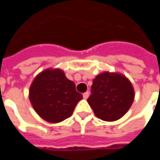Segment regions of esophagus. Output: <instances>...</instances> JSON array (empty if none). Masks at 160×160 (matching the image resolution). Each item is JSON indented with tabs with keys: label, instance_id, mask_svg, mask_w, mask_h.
<instances>
[{
	"label": "esophagus",
	"instance_id": "34e87169",
	"mask_svg": "<svg viewBox=\"0 0 160 160\" xmlns=\"http://www.w3.org/2000/svg\"><path fill=\"white\" fill-rule=\"evenodd\" d=\"M89 97V92H86L85 93H83V98L85 99H87V98Z\"/></svg>",
	"mask_w": 160,
	"mask_h": 160
}]
</instances>
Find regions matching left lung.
Wrapping results in <instances>:
<instances>
[{
  "label": "left lung",
  "mask_w": 160,
  "mask_h": 160,
  "mask_svg": "<svg viewBox=\"0 0 160 160\" xmlns=\"http://www.w3.org/2000/svg\"><path fill=\"white\" fill-rule=\"evenodd\" d=\"M91 92L88 104L97 118L106 122H113L123 117L134 98L131 82L118 73H99L92 81Z\"/></svg>",
  "instance_id": "left-lung-1"
}]
</instances>
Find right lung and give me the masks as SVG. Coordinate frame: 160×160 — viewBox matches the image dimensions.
Wrapping results in <instances>:
<instances>
[{
  "label": "right lung",
  "mask_w": 160,
  "mask_h": 160,
  "mask_svg": "<svg viewBox=\"0 0 160 160\" xmlns=\"http://www.w3.org/2000/svg\"><path fill=\"white\" fill-rule=\"evenodd\" d=\"M82 98L75 89V84L59 68H48L38 73L29 90L33 109L40 118L51 123L71 117Z\"/></svg>",
  "instance_id": "right-lung-1"
}]
</instances>
